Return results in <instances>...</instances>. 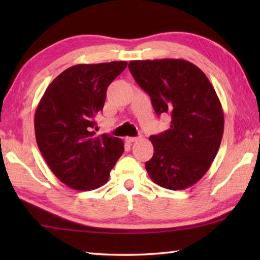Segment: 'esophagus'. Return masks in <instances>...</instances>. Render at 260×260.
Returning <instances> with one entry per match:
<instances>
[{
    "mask_svg": "<svg viewBox=\"0 0 260 260\" xmlns=\"http://www.w3.org/2000/svg\"><path fill=\"white\" fill-rule=\"evenodd\" d=\"M141 139V136H136V138H132V136H127V138L125 139V141L127 143H133V142H136V141H139Z\"/></svg>",
    "mask_w": 260,
    "mask_h": 260,
    "instance_id": "1",
    "label": "esophagus"
}]
</instances>
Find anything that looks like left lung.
I'll use <instances>...</instances> for the list:
<instances>
[{
	"label": "left lung",
	"instance_id": "obj_1",
	"mask_svg": "<svg viewBox=\"0 0 260 260\" xmlns=\"http://www.w3.org/2000/svg\"><path fill=\"white\" fill-rule=\"evenodd\" d=\"M128 69L150 96L157 116L169 113L170 128L151 135L153 156L146 162L158 186L182 190L208 172L223 134L221 104L208 77L184 59L131 60Z\"/></svg>",
	"mask_w": 260,
	"mask_h": 260
}]
</instances>
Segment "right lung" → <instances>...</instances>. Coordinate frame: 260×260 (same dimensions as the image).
Returning <instances> with one entry per match:
<instances>
[{
	"mask_svg": "<svg viewBox=\"0 0 260 260\" xmlns=\"http://www.w3.org/2000/svg\"><path fill=\"white\" fill-rule=\"evenodd\" d=\"M127 61L78 64L54 79L34 117L35 139L57 178L77 190H93L108 181L124 152V142L108 134L95 136L110 83Z\"/></svg>",
	"mask_w": 260,
	"mask_h": 260,
	"instance_id": "1",
	"label": "right lung"
}]
</instances>
